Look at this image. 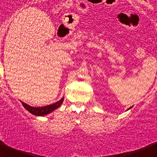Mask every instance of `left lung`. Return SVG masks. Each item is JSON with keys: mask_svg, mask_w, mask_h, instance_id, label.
I'll use <instances>...</instances> for the list:
<instances>
[{"mask_svg": "<svg viewBox=\"0 0 157 157\" xmlns=\"http://www.w3.org/2000/svg\"><path fill=\"white\" fill-rule=\"evenodd\" d=\"M129 109H131V108H129Z\"/></svg>", "mask_w": 157, "mask_h": 157, "instance_id": "1", "label": "left lung"}]
</instances>
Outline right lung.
I'll return each mask as SVG.
<instances>
[{
    "mask_svg": "<svg viewBox=\"0 0 157 157\" xmlns=\"http://www.w3.org/2000/svg\"><path fill=\"white\" fill-rule=\"evenodd\" d=\"M63 99H64V98H63L62 99L59 100V101L54 103V104H52V105H48L43 107H33L27 105L26 103L23 102V101H21V102H22L24 108L26 109V110H28L30 113L33 114V115L35 116H44L50 113H52V111H54L55 109L59 108V107L62 105Z\"/></svg>",
    "mask_w": 157,
    "mask_h": 157,
    "instance_id": "1",
    "label": "right lung"
}]
</instances>
